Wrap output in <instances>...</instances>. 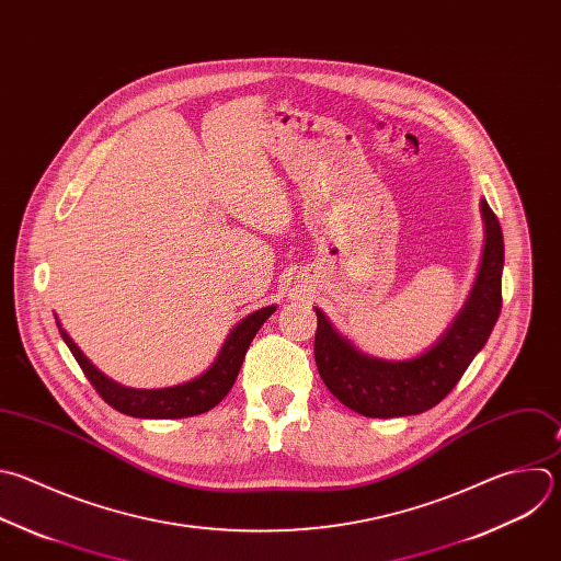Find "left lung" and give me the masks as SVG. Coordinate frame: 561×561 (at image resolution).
Returning <instances> with one entry per match:
<instances>
[{
	"instance_id": "8db88e82",
	"label": "left lung",
	"mask_w": 561,
	"mask_h": 561,
	"mask_svg": "<svg viewBox=\"0 0 561 561\" xmlns=\"http://www.w3.org/2000/svg\"><path fill=\"white\" fill-rule=\"evenodd\" d=\"M480 214L484 249L469 297L436 343L419 356L392 360L365 354L314 308L319 377L345 408L367 419L423 414L454 390L473 356L484 347L502 308L504 240L486 201L480 203Z\"/></svg>"
}]
</instances>
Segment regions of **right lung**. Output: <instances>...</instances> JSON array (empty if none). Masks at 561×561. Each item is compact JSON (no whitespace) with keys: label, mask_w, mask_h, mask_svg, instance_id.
I'll return each instance as SVG.
<instances>
[{"label":"right lung","mask_w":561,"mask_h":561,"mask_svg":"<svg viewBox=\"0 0 561 561\" xmlns=\"http://www.w3.org/2000/svg\"><path fill=\"white\" fill-rule=\"evenodd\" d=\"M275 308H277L275 304L260 308L247 314L242 321H238V325L225 339V345L220 347L216 360L203 371L201 377L184 381L180 386L158 388V390H138V388H127L112 381L81 352V347L61 328L59 319H57V325L66 345L75 354L77 363L81 365L83 375L88 377V381L94 386V390L101 394V399L107 405L134 419H186V416H198L209 412L229 394V390L238 379V371L242 367L244 354L253 336L264 325V321L275 312Z\"/></svg>","instance_id":"obj_1"}]
</instances>
